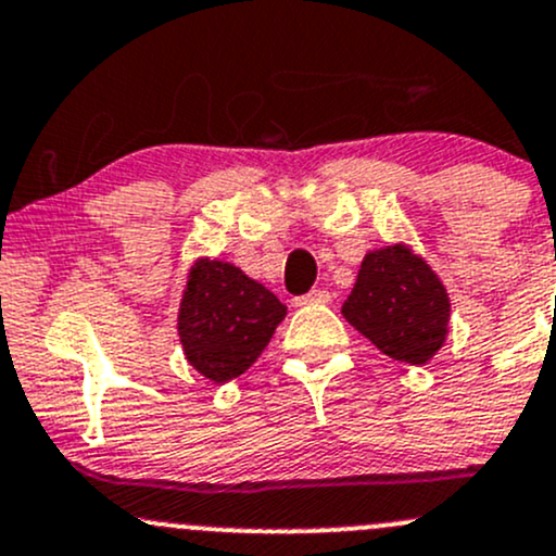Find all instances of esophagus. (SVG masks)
Masks as SVG:
<instances>
[{
	"label": "esophagus",
	"mask_w": 556,
	"mask_h": 556,
	"mask_svg": "<svg viewBox=\"0 0 556 556\" xmlns=\"http://www.w3.org/2000/svg\"><path fill=\"white\" fill-rule=\"evenodd\" d=\"M330 290H312V293L308 295H303V298H298V303H330Z\"/></svg>",
	"instance_id": "esophagus-1"
}]
</instances>
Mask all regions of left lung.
<instances>
[{"label": "left lung", "mask_w": 556, "mask_h": 556, "mask_svg": "<svg viewBox=\"0 0 556 556\" xmlns=\"http://www.w3.org/2000/svg\"><path fill=\"white\" fill-rule=\"evenodd\" d=\"M341 314L378 352L426 365L445 346L450 298L434 268L400 242L365 255Z\"/></svg>", "instance_id": "obj_1"}]
</instances>
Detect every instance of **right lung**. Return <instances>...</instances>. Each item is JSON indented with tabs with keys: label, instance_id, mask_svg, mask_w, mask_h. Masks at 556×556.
<instances>
[{
	"label": "right lung",
	"instance_id": "1",
	"mask_svg": "<svg viewBox=\"0 0 556 556\" xmlns=\"http://www.w3.org/2000/svg\"><path fill=\"white\" fill-rule=\"evenodd\" d=\"M288 306L229 261L189 268L178 308V338L200 376L226 383L242 376L282 323Z\"/></svg>",
	"mask_w": 556,
	"mask_h": 556
}]
</instances>
